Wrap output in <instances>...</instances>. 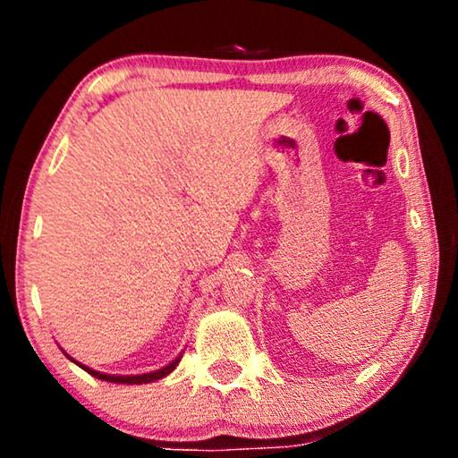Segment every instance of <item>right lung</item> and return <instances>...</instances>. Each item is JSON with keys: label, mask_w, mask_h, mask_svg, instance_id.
<instances>
[{"label": "right lung", "mask_w": 458, "mask_h": 458, "mask_svg": "<svg viewBox=\"0 0 458 458\" xmlns=\"http://www.w3.org/2000/svg\"><path fill=\"white\" fill-rule=\"evenodd\" d=\"M64 354H66V352H64ZM66 356H68V354H66ZM68 359H71V360L74 362V365H79L81 369H83V371H87L89 375H93V377H98V379H102V381H110V384H127V386H133V384H152V381H156V379L166 377V375H168V373H173V371H174V367L179 365L181 354H179L177 359H174L173 362H168L166 367L158 369V371L143 373V375H110V373H102V371H96V369H89V367L81 365V362L74 360L72 356H68Z\"/></svg>", "instance_id": "obj_1"}]
</instances>
